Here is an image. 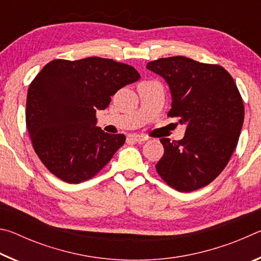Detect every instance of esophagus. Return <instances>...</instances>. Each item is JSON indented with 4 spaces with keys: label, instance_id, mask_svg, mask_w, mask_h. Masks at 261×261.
<instances>
[{
    "label": "esophagus",
    "instance_id": "34e87169",
    "mask_svg": "<svg viewBox=\"0 0 261 261\" xmlns=\"http://www.w3.org/2000/svg\"><path fill=\"white\" fill-rule=\"evenodd\" d=\"M147 139H148L147 137L143 136V135H130V136H127V140L134 141V143H141V141H145Z\"/></svg>",
    "mask_w": 261,
    "mask_h": 261
}]
</instances>
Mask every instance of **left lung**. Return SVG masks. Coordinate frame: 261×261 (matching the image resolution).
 Returning a JSON list of instances; mask_svg holds the SVG:
<instances>
[{
  "mask_svg": "<svg viewBox=\"0 0 261 261\" xmlns=\"http://www.w3.org/2000/svg\"><path fill=\"white\" fill-rule=\"evenodd\" d=\"M146 68L170 88L168 116L187 125L183 139L161 138L165 154L160 177L179 192L204 188L218 177L232 155L244 122L240 91L226 69L184 56L159 59Z\"/></svg>",
  "mask_w": 261,
  "mask_h": 261,
  "instance_id": "left-lung-1",
  "label": "left lung"
}]
</instances>
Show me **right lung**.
<instances>
[{"label": "right lung", "mask_w": 261, "mask_h": 261, "mask_svg": "<svg viewBox=\"0 0 261 261\" xmlns=\"http://www.w3.org/2000/svg\"><path fill=\"white\" fill-rule=\"evenodd\" d=\"M140 74L131 65L102 57L47 63L31 83L26 126L33 148L56 177L70 184L91 179L125 141L95 126L96 110Z\"/></svg>", "instance_id": "obj_1"}]
</instances>
